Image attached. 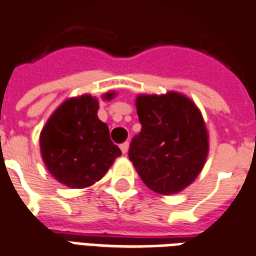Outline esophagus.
Segmentation results:
<instances>
[{
  "label": "esophagus",
  "instance_id": "34e87169",
  "mask_svg": "<svg viewBox=\"0 0 256 256\" xmlns=\"http://www.w3.org/2000/svg\"><path fill=\"white\" fill-rule=\"evenodd\" d=\"M120 150H122L123 154H128V142L126 141V142H123V144H120Z\"/></svg>",
  "mask_w": 256,
  "mask_h": 256
}]
</instances>
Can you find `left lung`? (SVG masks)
Returning <instances> with one entry per match:
<instances>
[{"label": "left lung", "mask_w": 256, "mask_h": 256, "mask_svg": "<svg viewBox=\"0 0 256 256\" xmlns=\"http://www.w3.org/2000/svg\"><path fill=\"white\" fill-rule=\"evenodd\" d=\"M141 132L128 148L141 180L158 194L169 196L190 186L208 155V133L196 104L178 92L138 96Z\"/></svg>", "instance_id": "1"}]
</instances>
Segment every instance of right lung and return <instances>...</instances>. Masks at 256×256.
I'll list each match as a JSON object with an SVG mask.
<instances>
[{"label": "right lung", "instance_id": "obj_1", "mask_svg": "<svg viewBox=\"0 0 256 256\" xmlns=\"http://www.w3.org/2000/svg\"><path fill=\"white\" fill-rule=\"evenodd\" d=\"M115 92L105 94L106 100ZM98 101L91 96L70 98L55 110L40 136L41 155L50 173L72 188L98 182L122 152L110 128L97 116Z\"/></svg>", "mask_w": 256, "mask_h": 256}]
</instances>
